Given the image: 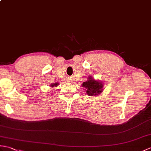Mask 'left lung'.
Instances as JSON below:
<instances>
[{
	"instance_id": "1",
	"label": "left lung",
	"mask_w": 151,
	"mask_h": 151,
	"mask_svg": "<svg viewBox=\"0 0 151 151\" xmlns=\"http://www.w3.org/2000/svg\"><path fill=\"white\" fill-rule=\"evenodd\" d=\"M82 86L86 88V93L89 96H98L103 91V83L94 80L92 76H89L87 81L84 82Z\"/></svg>"
}]
</instances>
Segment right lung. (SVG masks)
Listing matches in <instances>:
<instances>
[{
  "mask_svg": "<svg viewBox=\"0 0 151 151\" xmlns=\"http://www.w3.org/2000/svg\"><path fill=\"white\" fill-rule=\"evenodd\" d=\"M58 85V83H51V85H50V86L51 87H57V86Z\"/></svg>",
  "mask_w": 151,
  "mask_h": 151,
  "instance_id": "obj_1",
  "label": "right lung"
}]
</instances>
